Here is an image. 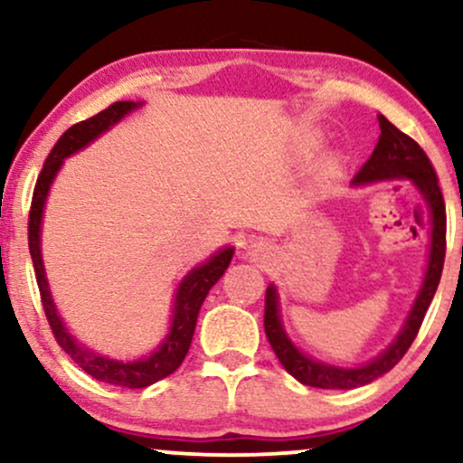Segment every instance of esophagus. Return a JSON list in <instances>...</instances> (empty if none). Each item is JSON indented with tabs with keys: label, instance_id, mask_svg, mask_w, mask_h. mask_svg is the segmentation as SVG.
I'll return each instance as SVG.
<instances>
[{
	"label": "esophagus",
	"instance_id": "34e87169",
	"mask_svg": "<svg viewBox=\"0 0 463 463\" xmlns=\"http://www.w3.org/2000/svg\"><path fill=\"white\" fill-rule=\"evenodd\" d=\"M269 254H272V248H269V243L263 241V239H254V241H250V246L246 248V257L250 261H263Z\"/></svg>",
	"mask_w": 463,
	"mask_h": 463
}]
</instances>
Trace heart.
<instances>
[{"label":"heart","mask_w":463,"mask_h":463,"mask_svg":"<svg viewBox=\"0 0 463 463\" xmlns=\"http://www.w3.org/2000/svg\"><path fill=\"white\" fill-rule=\"evenodd\" d=\"M333 174H335V165L333 163H324L322 169H320V180H322V183H326V180L331 178Z\"/></svg>","instance_id":"1"}]
</instances>
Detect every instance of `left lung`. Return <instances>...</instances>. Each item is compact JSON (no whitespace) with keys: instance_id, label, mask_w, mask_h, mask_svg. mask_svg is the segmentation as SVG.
Returning <instances> with one entry per match:
<instances>
[{"instance_id":"left-lung-1","label":"left lung","mask_w":463,"mask_h":463,"mask_svg":"<svg viewBox=\"0 0 463 463\" xmlns=\"http://www.w3.org/2000/svg\"><path fill=\"white\" fill-rule=\"evenodd\" d=\"M379 128L381 135L374 152L350 184L365 187V184L385 183V180H407L418 191V195L427 204L429 222H431L422 283H420L411 309H409L402 326L398 328L396 337L376 357L359 365H350V368L311 357L291 342V337L285 331L283 317H280L279 289L274 283H269L268 291H265V335H268L269 346L274 348L283 368L302 385L322 387V390H354V387L368 385L379 376H383L385 372H390L416 339L420 324L427 316L429 305H431L435 289L439 285V276H442L446 252V211L431 161L411 137L398 130L383 115H379Z\"/></svg>"}]
</instances>
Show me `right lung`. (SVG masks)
<instances>
[{
  "label": "right lung",
  "mask_w": 463,
  "mask_h": 463,
  "mask_svg": "<svg viewBox=\"0 0 463 463\" xmlns=\"http://www.w3.org/2000/svg\"><path fill=\"white\" fill-rule=\"evenodd\" d=\"M143 102H115L109 109L98 113L91 119L80 121V124L71 126L65 135L58 139L54 150L50 152L47 161L43 165L39 180L34 187V198H32V211H30V226H28V241H30V254L32 263H34L36 283L41 289V300H43V309L50 322L52 331L56 335V342L61 348L93 379L102 381V383L128 387V390H141L156 381L165 379L172 372L178 370L183 359L187 357L191 339L195 333V322H198V313L202 302L209 296L211 287L224 276L228 265L232 261L235 254V246H222L211 254L206 261L189 269L187 274L180 279L174 291L172 300V317H169L167 333L163 335L161 342L154 346L152 353L143 354L137 359H115L109 354L98 353L87 344H82L76 335H71L69 326L58 313V307L52 296L50 280H47L45 263H43V248H41V232H43V213L47 204V195H50L52 184L58 176V172L65 165V158L73 156L84 147L91 146L99 137L106 135L110 128H115L124 117H128L132 110L141 109Z\"/></svg>",
  "instance_id": "1"
}]
</instances>
